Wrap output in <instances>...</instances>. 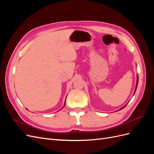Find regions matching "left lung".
I'll return each mask as SVG.
<instances>
[{
  "instance_id": "left-lung-1",
  "label": "left lung",
  "mask_w": 154,
  "mask_h": 154,
  "mask_svg": "<svg viewBox=\"0 0 154 154\" xmlns=\"http://www.w3.org/2000/svg\"><path fill=\"white\" fill-rule=\"evenodd\" d=\"M137 84H138V76H137V83H136V88H135V91H134V94H135V92H136V89H137ZM126 106V105H125ZM125 106H124V107H125ZM124 107H123L122 109H123ZM120 109V110H121Z\"/></svg>"
}]
</instances>
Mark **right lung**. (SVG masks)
<instances>
[{
  "mask_svg": "<svg viewBox=\"0 0 154 154\" xmlns=\"http://www.w3.org/2000/svg\"><path fill=\"white\" fill-rule=\"evenodd\" d=\"M65 105H66V102H65V104H64V105H63V106H65Z\"/></svg>",
  "mask_w": 154,
  "mask_h": 154,
  "instance_id": "add662e5",
  "label": "right lung"
}]
</instances>
